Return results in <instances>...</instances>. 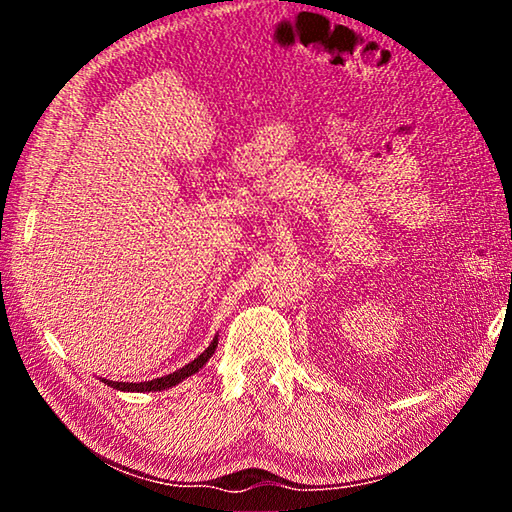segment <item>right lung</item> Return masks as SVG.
<instances>
[{
	"label": "right lung",
	"instance_id": "add662e5",
	"mask_svg": "<svg viewBox=\"0 0 512 512\" xmlns=\"http://www.w3.org/2000/svg\"><path fill=\"white\" fill-rule=\"evenodd\" d=\"M216 345H219V336H214V341L207 345L205 352L198 354V357L194 361H189L187 366H183L176 372H171V375H164V377H158V379H151V381H137V384H133V381H112V379H101L103 384H108L110 388H115V391H124V393H155V391H164V388H173L176 384H180V381L192 377L194 372L201 370L207 361H210V357L216 350Z\"/></svg>",
	"mask_w": 512,
	"mask_h": 512
}]
</instances>
